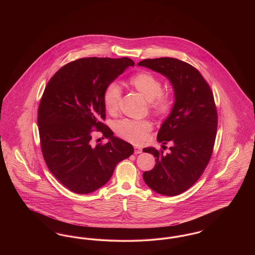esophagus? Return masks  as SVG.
I'll return each instance as SVG.
<instances>
[{"label": "esophagus", "mask_w": 255, "mask_h": 255, "mask_svg": "<svg viewBox=\"0 0 255 255\" xmlns=\"http://www.w3.org/2000/svg\"><path fill=\"white\" fill-rule=\"evenodd\" d=\"M134 154H140L141 152H142V150H141V148L140 147H137V146H134Z\"/></svg>", "instance_id": "1"}]
</instances>
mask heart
<instances>
[{"label": "heart", "mask_w": 255, "mask_h": 255, "mask_svg": "<svg viewBox=\"0 0 255 255\" xmlns=\"http://www.w3.org/2000/svg\"><path fill=\"white\" fill-rule=\"evenodd\" d=\"M128 85L140 94L149 103V108L157 116H165L172 107V100L168 94L162 93V83L156 75L148 72H141L133 75L128 80ZM122 98L120 87L112 83L104 91L103 103L110 115H115ZM152 129V123L149 121H130L124 120L118 122L116 131L126 140L133 143H142L147 137V133Z\"/></svg>", "instance_id": "b5f03b06"}]
</instances>
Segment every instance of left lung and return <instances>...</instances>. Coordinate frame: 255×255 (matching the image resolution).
<instances>
[{
  "label": "left lung",
  "mask_w": 255,
  "mask_h": 255,
  "mask_svg": "<svg viewBox=\"0 0 255 255\" xmlns=\"http://www.w3.org/2000/svg\"><path fill=\"white\" fill-rule=\"evenodd\" d=\"M137 65L165 76L174 90L173 107L157 136L162 144L172 143L170 152L143 149L157 158L143 180L158 194H181L198 181L211 157L218 122L214 97L202 74L188 63L162 57Z\"/></svg>",
  "instance_id": "8db88e82"
}]
</instances>
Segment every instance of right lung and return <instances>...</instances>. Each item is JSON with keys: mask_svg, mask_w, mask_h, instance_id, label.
<instances>
[{"mask_svg": "<svg viewBox=\"0 0 255 255\" xmlns=\"http://www.w3.org/2000/svg\"><path fill=\"white\" fill-rule=\"evenodd\" d=\"M132 59L89 57L68 63L49 80L38 109L44 159L53 176L77 194H89L107 183L117 164L133 153L132 144L114 135L105 120L103 94ZM95 128L109 138L92 145Z\"/></svg>", "mask_w": 255, "mask_h": 255, "instance_id": "right-lung-1", "label": "right lung"}]
</instances>
